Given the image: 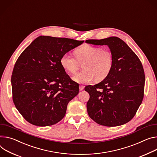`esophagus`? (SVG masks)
I'll return each instance as SVG.
<instances>
[{"instance_id": "1", "label": "esophagus", "mask_w": 157, "mask_h": 157, "mask_svg": "<svg viewBox=\"0 0 157 157\" xmlns=\"http://www.w3.org/2000/svg\"><path fill=\"white\" fill-rule=\"evenodd\" d=\"M84 88V86H82V85H80V86H79V90H80V91L83 90Z\"/></svg>"}]
</instances>
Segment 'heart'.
Returning <instances> with one entry per match:
<instances>
[{
	"mask_svg": "<svg viewBox=\"0 0 157 157\" xmlns=\"http://www.w3.org/2000/svg\"><path fill=\"white\" fill-rule=\"evenodd\" d=\"M76 59L67 54H63L60 59L62 67L66 73L73 74L82 64L83 72L74 75L73 80L80 84H86L94 79L99 82L105 79L113 66V53L101 48L84 44L75 51Z\"/></svg>",
	"mask_w": 157,
	"mask_h": 157,
	"instance_id": "1",
	"label": "heart"
}]
</instances>
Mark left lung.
Wrapping results in <instances>:
<instances>
[{"mask_svg": "<svg viewBox=\"0 0 157 157\" xmlns=\"http://www.w3.org/2000/svg\"><path fill=\"white\" fill-rule=\"evenodd\" d=\"M86 43L107 45L114 63L109 75L101 82L87 86L90 94L86 107L90 117L99 124L117 126L130 121L141 104L145 76L136 54L117 37L88 39Z\"/></svg>", "mask_w": 157, "mask_h": 157, "instance_id": "1", "label": "left lung"}]
</instances>
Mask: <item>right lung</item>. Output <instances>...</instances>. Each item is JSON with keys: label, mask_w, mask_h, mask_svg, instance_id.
Returning <instances> with one entry per match:
<instances>
[{"label": "right lung", "mask_w": 157, "mask_h": 157, "mask_svg": "<svg viewBox=\"0 0 157 157\" xmlns=\"http://www.w3.org/2000/svg\"><path fill=\"white\" fill-rule=\"evenodd\" d=\"M84 42L41 36L18 58L11 77L12 99L23 118L38 126L61 121L79 85L62 67L61 56Z\"/></svg>", "instance_id": "add662e5"}]
</instances>
